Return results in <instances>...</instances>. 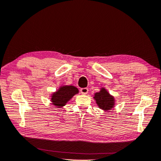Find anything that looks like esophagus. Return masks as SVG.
<instances>
[{
	"label": "esophagus",
	"mask_w": 161,
	"mask_h": 161,
	"mask_svg": "<svg viewBox=\"0 0 161 161\" xmlns=\"http://www.w3.org/2000/svg\"><path fill=\"white\" fill-rule=\"evenodd\" d=\"M80 92L84 94V95H86V94H87L88 92H89V89H88L87 88H82V89H80Z\"/></svg>",
	"instance_id": "34e87169"
}]
</instances>
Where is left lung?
Wrapping results in <instances>:
<instances>
[{
	"label": "left lung",
	"instance_id": "8db88e82",
	"mask_svg": "<svg viewBox=\"0 0 161 161\" xmlns=\"http://www.w3.org/2000/svg\"><path fill=\"white\" fill-rule=\"evenodd\" d=\"M93 97L99 108L105 111L112 109L115 105L114 97L110 95L105 88H101L99 92L95 93Z\"/></svg>",
	"mask_w": 161,
	"mask_h": 161
}]
</instances>
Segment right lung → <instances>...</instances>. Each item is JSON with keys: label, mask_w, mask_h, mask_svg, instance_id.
<instances>
[{"label": "right lung", "mask_w": 161, "mask_h": 161, "mask_svg": "<svg viewBox=\"0 0 161 161\" xmlns=\"http://www.w3.org/2000/svg\"><path fill=\"white\" fill-rule=\"evenodd\" d=\"M79 93L77 88L74 86H62L52 95L51 101L56 108L65 106L75 94Z\"/></svg>", "instance_id": "obj_1"}]
</instances>
